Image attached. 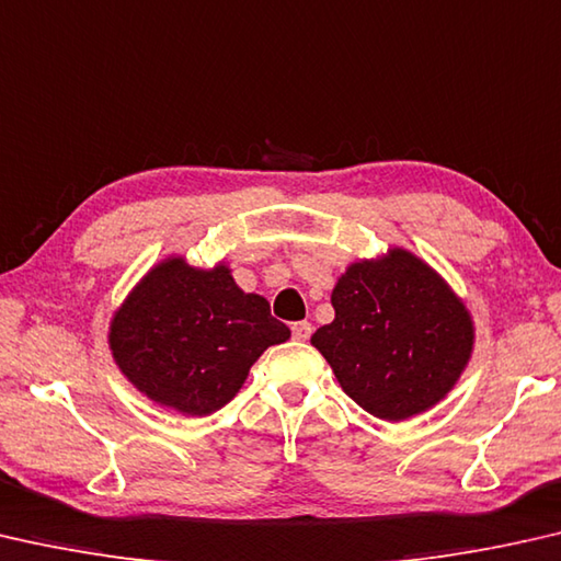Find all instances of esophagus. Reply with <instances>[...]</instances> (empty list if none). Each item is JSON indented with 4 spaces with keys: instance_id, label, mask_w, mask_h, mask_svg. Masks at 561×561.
Wrapping results in <instances>:
<instances>
[{
    "instance_id": "obj_1",
    "label": "esophagus",
    "mask_w": 561,
    "mask_h": 561,
    "mask_svg": "<svg viewBox=\"0 0 561 561\" xmlns=\"http://www.w3.org/2000/svg\"><path fill=\"white\" fill-rule=\"evenodd\" d=\"M290 333L296 341H308L310 333H313V325H310L308 320H298V323L290 325Z\"/></svg>"
}]
</instances>
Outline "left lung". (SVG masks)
Returning <instances> with one entry per match:
<instances>
[{"label":"left lung","instance_id":"obj_1","mask_svg":"<svg viewBox=\"0 0 561 561\" xmlns=\"http://www.w3.org/2000/svg\"><path fill=\"white\" fill-rule=\"evenodd\" d=\"M335 320L310 337L347 398L380 420L433 408L472 353V320L445 280L408 251L353 263L330 298Z\"/></svg>","mask_w":561,"mask_h":561}]
</instances>
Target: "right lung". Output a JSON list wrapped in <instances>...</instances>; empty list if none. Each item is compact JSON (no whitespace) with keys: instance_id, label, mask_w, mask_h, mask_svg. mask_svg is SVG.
Instances as JSON below:
<instances>
[{"instance_id":"1","label":"right lung","mask_w":561,"mask_h":561,"mask_svg":"<svg viewBox=\"0 0 561 561\" xmlns=\"http://www.w3.org/2000/svg\"><path fill=\"white\" fill-rule=\"evenodd\" d=\"M290 330L268 300L243 293L226 265L194 271L169 259L112 320V353L136 388L183 415H210L241 390L265 347Z\"/></svg>"}]
</instances>
